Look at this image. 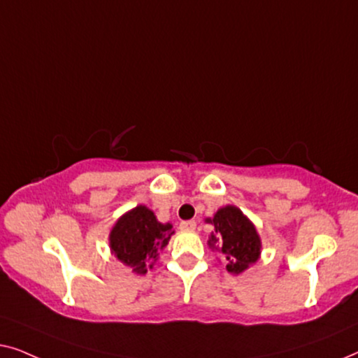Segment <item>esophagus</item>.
<instances>
[{
	"label": "esophagus",
	"instance_id": "34e87169",
	"mask_svg": "<svg viewBox=\"0 0 358 358\" xmlns=\"http://www.w3.org/2000/svg\"><path fill=\"white\" fill-rule=\"evenodd\" d=\"M180 229H185V231H192V229H195V227H197V223L194 222V220H187V222H180Z\"/></svg>",
	"mask_w": 358,
	"mask_h": 358
}]
</instances>
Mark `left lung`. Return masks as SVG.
Segmentation results:
<instances>
[{"mask_svg":"<svg viewBox=\"0 0 358 358\" xmlns=\"http://www.w3.org/2000/svg\"><path fill=\"white\" fill-rule=\"evenodd\" d=\"M205 222L213 224L208 246L222 254L229 273L238 275L257 262L261 256V238L251 220L238 207L227 205Z\"/></svg>","mask_w":358,"mask_h":358,"instance_id":"left-lung-1","label":"left lung"}]
</instances>
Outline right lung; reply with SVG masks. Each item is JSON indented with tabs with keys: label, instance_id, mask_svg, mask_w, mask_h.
Instances as JSON below:
<instances>
[{
	"label": "right lung",
	"instance_id": "obj_1",
	"mask_svg": "<svg viewBox=\"0 0 358 358\" xmlns=\"http://www.w3.org/2000/svg\"><path fill=\"white\" fill-rule=\"evenodd\" d=\"M173 234V224L159 223L148 207L138 205L117 220L110 229L109 246L120 262L143 275L153 267Z\"/></svg>",
	"mask_w": 358,
	"mask_h": 358
}]
</instances>
